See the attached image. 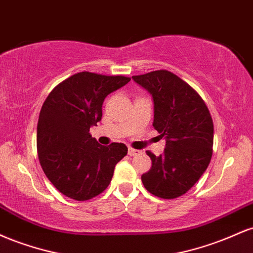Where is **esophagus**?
<instances>
[{"mask_svg":"<svg viewBox=\"0 0 253 253\" xmlns=\"http://www.w3.org/2000/svg\"><path fill=\"white\" fill-rule=\"evenodd\" d=\"M140 153V151L135 150V149H132V147H128V155L129 156H136Z\"/></svg>","mask_w":253,"mask_h":253,"instance_id":"34e87169","label":"esophagus"}]
</instances>
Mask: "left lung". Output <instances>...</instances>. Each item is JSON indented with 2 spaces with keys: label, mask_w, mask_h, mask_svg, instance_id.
Here are the masks:
<instances>
[{
  "label": "left lung",
  "mask_w": 253,
  "mask_h": 253,
  "mask_svg": "<svg viewBox=\"0 0 253 253\" xmlns=\"http://www.w3.org/2000/svg\"><path fill=\"white\" fill-rule=\"evenodd\" d=\"M152 95L153 127L165 138L163 155L146 151L151 169L141 176L147 191L176 199L199 181L213 153L214 126L205 101L188 83L168 70L132 76Z\"/></svg>",
  "instance_id": "left-lung-1"
}]
</instances>
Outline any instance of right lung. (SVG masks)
<instances>
[{"label":"right lung","mask_w":253,"mask_h":253,"mask_svg":"<svg viewBox=\"0 0 253 253\" xmlns=\"http://www.w3.org/2000/svg\"><path fill=\"white\" fill-rule=\"evenodd\" d=\"M129 81L78 72L58 84L43 102L37 127L38 157L46 177L63 195L86 201L109 185L127 146H102L89 130L102 118L107 95Z\"/></svg>","instance_id":"right-lung-1"}]
</instances>
